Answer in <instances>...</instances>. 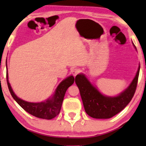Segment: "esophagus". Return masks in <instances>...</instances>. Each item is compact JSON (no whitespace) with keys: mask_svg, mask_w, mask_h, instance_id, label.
Instances as JSON below:
<instances>
[{"mask_svg":"<svg viewBox=\"0 0 146 146\" xmlns=\"http://www.w3.org/2000/svg\"><path fill=\"white\" fill-rule=\"evenodd\" d=\"M71 72L73 74L74 76L75 77L76 76L77 74H78L80 73V70L78 69V68H74V69L72 70Z\"/></svg>","mask_w":146,"mask_h":146,"instance_id":"obj_1","label":"esophagus"}]
</instances>
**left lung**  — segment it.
Masks as SVG:
<instances>
[{"mask_svg":"<svg viewBox=\"0 0 146 146\" xmlns=\"http://www.w3.org/2000/svg\"><path fill=\"white\" fill-rule=\"evenodd\" d=\"M134 47L135 48V45ZM136 49V48H135ZM140 66L130 85L116 97L102 94L84 74H78L75 82L78 87L86 113L93 118L107 119L114 116L129 103L136 90Z\"/></svg>","mask_w":146,"mask_h":146,"instance_id":"1","label":"left lung"}]
</instances>
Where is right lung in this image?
<instances>
[{"label": "right lung", "instance_id": "obj_1", "mask_svg": "<svg viewBox=\"0 0 146 146\" xmlns=\"http://www.w3.org/2000/svg\"><path fill=\"white\" fill-rule=\"evenodd\" d=\"M7 81L11 96L26 111L38 118L51 119L55 117L60 113L66 92L71 85L73 84L74 78L73 76H70L62 81L57 87L54 95L52 98L48 99L44 102L39 103L28 102L18 98L15 94L10 85L8 80V72H7Z\"/></svg>", "mask_w": 146, "mask_h": 146}]
</instances>
